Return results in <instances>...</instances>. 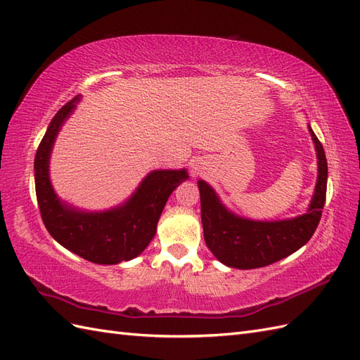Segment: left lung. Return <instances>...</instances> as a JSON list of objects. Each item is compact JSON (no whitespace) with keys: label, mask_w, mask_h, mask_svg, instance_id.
Here are the masks:
<instances>
[{"label":"left lung","mask_w":360,"mask_h":360,"mask_svg":"<svg viewBox=\"0 0 360 360\" xmlns=\"http://www.w3.org/2000/svg\"><path fill=\"white\" fill-rule=\"evenodd\" d=\"M309 131L316 147L318 181L306 214L280 222H254L237 217L220 204L207 182H198L204 238L219 262L237 269L263 268L298 251L310 240L326 204L328 170L324 147L310 126Z\"/></svg>","instance_id":"left-lung-1"}]
</instances>
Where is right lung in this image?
I'll return each instance as SVG.
<instances>
[{
    "instance_id": "right-lung-1",
    "label": "right lung",
    "mask_w": 360,
    "mask_h": 360,
    "mask_svg": "<svg viewBox=\"0 0 360 360\" xmlns=\"http://www.w3.org/2000/svg\"><path fill=\"white\" fill-rule=\"evenodd\" d=\"M77 100H70L53 117L34 156L36 199L42 222L54 240L88 262L117 264L132 260L150 243L165 202L188 174L186 170H155L123 207L105 213H80L62 205L50 184L49 160L54 138Z\"/></svg>"
}]
</instances>
